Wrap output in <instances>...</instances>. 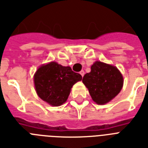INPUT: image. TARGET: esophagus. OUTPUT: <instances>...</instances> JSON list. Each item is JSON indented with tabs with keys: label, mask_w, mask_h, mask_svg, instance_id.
<instances>
[{
	"label": "esophagus",
	"mask_w": 148,
	"mask_h": 148,
	"mask_svg": "<svg viewBox=\"0 0 148 148\" xmlns=\"http://www.w3.org/2000/svg\"><path fill=\"white\" fill-rule=\"evenodd\" d=\"M80 75H81V76L84 77V74H85V72L84 71H81L80 72Z\"/></svg>",
	"instance_id": "obj_1"
}]
</instances>
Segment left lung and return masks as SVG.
<instances>
[{"label": "left lung", "instance_id": "obj_1", "mask_svg": "<svg viewBox=\"0 0 148 148\" xmlns=\"http://www.w3.org/2000/svg\"><path fill=\"white\" fill-rule=\"evenodd\" d=\"M82 81L93 101L100 105L113 99L123 85V77L118 68L100 62L91 66V71L85 74Z\"/></svg>", "mask_w": 148, "mask_h": 148}]
</instances>
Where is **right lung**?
Here are the masks:
<instances>
[{
	"label": "right lung",
	"instance_id": "1",
	"mask_svg": "<svg viewBox=\"0 0 148 148\" xmlns=\"http://www.w3.org/2000/svg\"><path fill=\"white\" fill-rule=\"evenodd\" d=\"M81 80L82 76L70 67H64L55 62L41 66L34 76L38 96L54 106L66 102L73 85Z\"/></svg>",
	"mask_w": 148,
	"mask_h": 148
}]
</instances>
